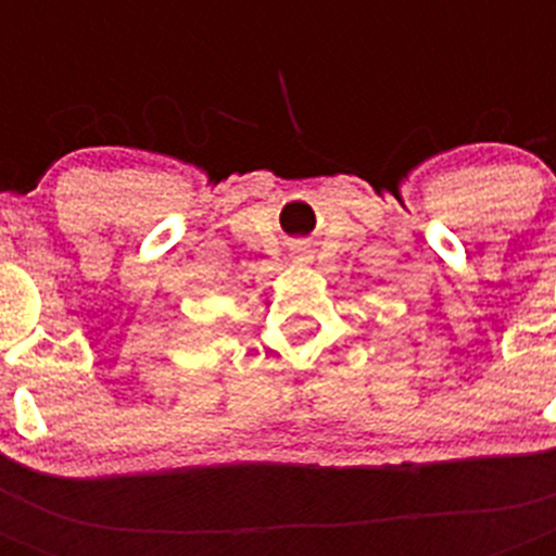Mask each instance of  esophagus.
Instances as JSON below:
<instances>
[{
  "label": "esophagus",
  "mask_w": 556,
  "mask_h": 556,
  "mask_svg": "<svg viewBox=\"0 0 556 556\" xmlns=\"http://www.w3.org/2000/svg\"><path fill=\"white\" fill-rule=\"evenodd\" d=\"M308 253H312V251H308L305 244H294V256H296V260H300V262L308 260Z\"/></svg>",
  "instance_id": "esophagus-1"
}]
</instances>
